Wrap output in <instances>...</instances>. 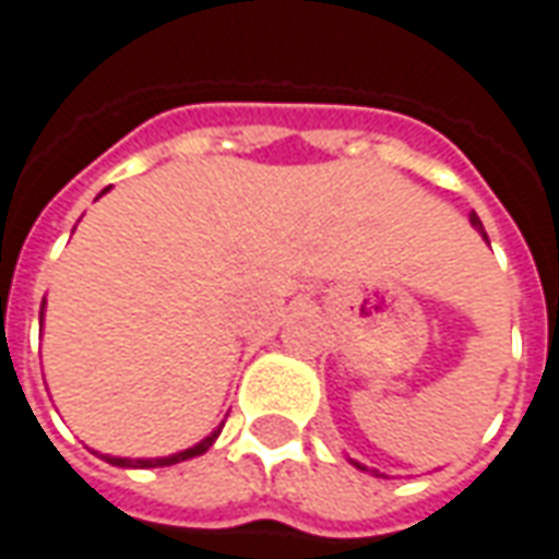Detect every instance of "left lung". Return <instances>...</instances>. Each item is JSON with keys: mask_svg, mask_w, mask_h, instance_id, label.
Returning a JSON list of instances; mask_svg holds the SVG:
<instances>
[{"mask_svg": "<svg viewBox=\"0 0 559 559\" xmlns=\"http://www.w3.org/2000/svg\"><path fill=\"white\" fill-rule=\"evenodd\" d=\"M471 226H474V229H477V231H480V235H484V238H487V231H484V223H480V216L471 214Z\"/></svg>", "mask_w": 559, "mask_h": 559, "instance_id": "1", "label": "left lung"}]
</instances>
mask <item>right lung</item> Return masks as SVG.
Returning a JSON list of instances; mask_svg holds the SVG:
<instances>
[{"label": "right lung", "instance_id": "obj_1", "mask_svg": "<svg viewBox=\"0 0 559 559\" xmlns=\"http://www.w3.org/2000/svg\"><path fill=\"white\" fill-rule=\"evenodd\" d=\"M41 311H45V299H41ZM216 435H219V431H214L211 438H204L201 443H195L192 450L165 455V459H112V455H106V462H112V465H121V468H165V465H177V462H183V459H192V455L207 453V447L214 443Z\"/></svg>", "mask_w": 559, "mask_h": 559}]
</instances>
